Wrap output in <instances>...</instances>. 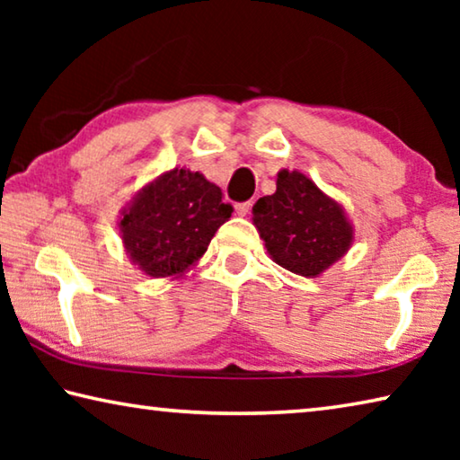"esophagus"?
Here are the masks:
<instances>
[{
    "instance_id": "obj_1",
    "label": "esophagus",
    "mask_w": 460,
    "mask_h": 460,
    "mask_svg": "<svg viewBox=\"0 0 460 460\" xmlns=\"http://www.w3.org/2000/svg\"><path fill=\"white\" fill-rule=\"evenodd\" d=\"M249 208H252V200L237 202V205H235V213H237V215H241V217H245V215L249 213Z\"/></svg>"
}]
</instances>
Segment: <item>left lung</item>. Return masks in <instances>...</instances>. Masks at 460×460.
Instances as JSON below:
<instances>
[{"label": "left lung", "instance_id": "left-lung-1", "mask_svg": "<svg viewBox=\"0 0 460 460\" xmlns=\"http://www.w3.org/2000/svg\"><path fill=\"white\" fill-rule=\"evenodd\" d=\"M276 192L253 205V223L278 266L318 276L347 252L353 229L345 213L300 172L282 170Z\"/></svg>", "mask_w": 460, "mask_h": 460}]
</instances>
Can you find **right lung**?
<instances>
[{
  "mask_svg": "<svg viewBox=\"0 0 460 460\" xmlns=\"http://www.w3.org/2000/svg\"><path fill=\"white\" fill-rule=\"evenodd\" d=\"M231 213L219 186L199 172L174 168L139 192L123 215V243L147 276H174L207 252Z\"/></svg>",
  "mask_w": 460,
  "mask_h": 460,
  "instance_id": "add662e5",
  "label": "right lung"
}]
</instances>
